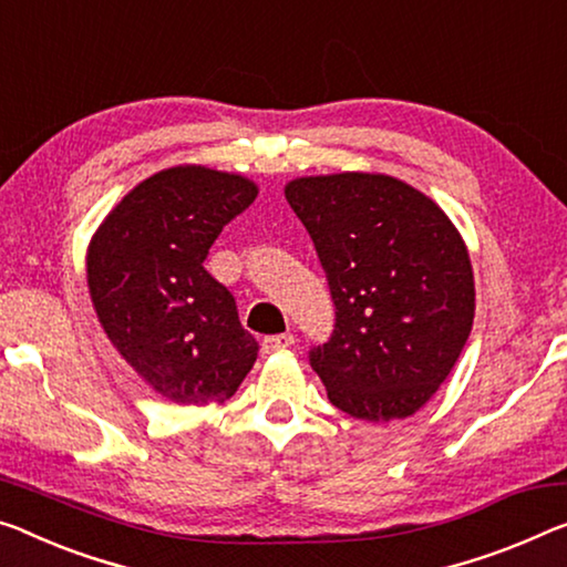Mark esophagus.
I'll return each mask as SVG.
<instances>
[{"label": "esophagus", "mask_w": 567, "mask_h": 567, "mask_svg": "<svg viewBox=\"0 0 567 567\" xmlns=\"http://www.w3.org/2000/svg\"><path fill=\"white\" fill-rule=\"evenodd\" d=\"M293 344V334L284 332V334H271L264 339V352L266 354H274L278 350H289V347Z\"/></svg>", "instance_id": "1"}]
</instances>
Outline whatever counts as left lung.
I'll return each instance as SVG.
<instances>
[{"instance_id":"obj_1","label":"left lung","mask_w":567,"mask_h":567,"mask_svg":"<svg viewBox=\"0 0 567 567\" xmlns=\"http://www.w3.org/2000/svg\"><path fill=\"white\" fill-rule=\"evenodd\" d=\"M286 199L334 301L332 337L309 350L329 400L370 423L413 415L472 332L474 274L454 223L385 174L301 177Z\"/></svg>"}]
</instances>
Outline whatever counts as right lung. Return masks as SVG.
Segmentation results:
<instances>
[{
	"instance_id": "obj_1",
	"label": "right lung",
	"mask_w": 567,
	"mask_h": 567,
	"mask_svg": "<svg viewBox=\"0 0 567 567\" xmlns=\"http://www.w3.org/2000/svg\"><path fill=\"white\" fill-rule=\"evenodd\" d=\"M258 195L246 177L172 167L136 185L89 246V289L113 347L162 398L225 403L258 357L205 258Z\"/></svg>"
}]
</instances>
